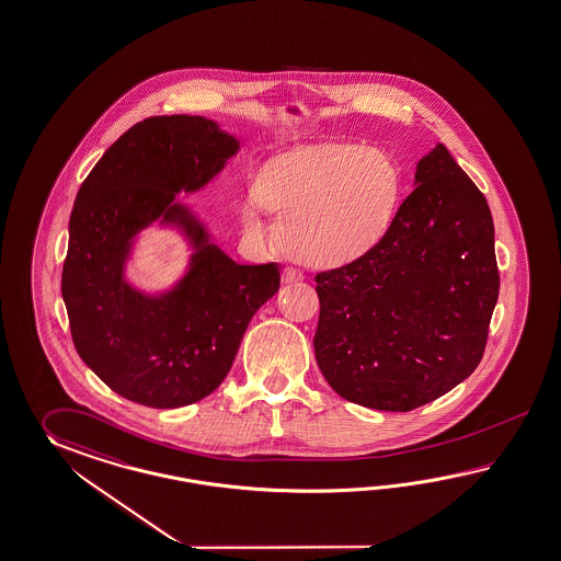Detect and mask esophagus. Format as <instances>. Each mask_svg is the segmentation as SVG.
Returning a JSON list of instances; mask_svg holds the SVG:
<instances>
[{
  "instance_id": "esophagus-1",
  "label": "esophagus",
  "mask_w": 561,
  "mask_h": 561,
  "mask_svg": "<svg viewBox=\"0 0 561 561\" xmlns=\"http://www.w3.org/2000/svg\"><path fill=\"white\" fill-rule=\"evenodd\" d=\"M282 279H284V284H296V282H301V279H304V274H301L300 270H296V267L287 265V267H284Z\"/></svg>"
}]
</instances>
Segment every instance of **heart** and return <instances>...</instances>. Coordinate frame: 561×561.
<instances>
[{
  "instance_id": "1",
  "label": "heart",
  "mask_w": 561,
  "mask_h": 561,
  "mask_svg": "<svg viewBox=\"0 0 561 561\" xmlns=\"http://www.w3.org/2000/svg\"><path fill=\"white\" fill-rule=\"evenodd\" d=\"M401 170L387 151L355 144H318L286 151L263 165L255 191L277 217V239L294 257L341 265L377 245L396 215ZM260 234V210L243 208Z\"/></svg>"
}]
</instances>
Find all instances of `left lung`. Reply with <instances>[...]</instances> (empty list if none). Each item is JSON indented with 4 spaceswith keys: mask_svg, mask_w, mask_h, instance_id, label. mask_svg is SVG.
I'll return each instance as SVG.
<instances>
[{
    "mask_svg": "<svg viewBox=\"0 0 561 561\" xmlns=\"http://www.w3.org/2000/svg\"><path fill=\"white\" fill-rule=\"evenodd\" d=\"M318 367L339 396L411 411L479 367L499 298L491 208L442 144L379 243L316 274Z\"/></svg>",
    "mask_w": 561,
    "mask_h": 561,
    "instance_id": "left-lung-1",
    "label": "left lung"
}]
</instances>
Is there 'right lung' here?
Returning <instances> with one entry per match:
<instances>
[{"label": "right lung", "mask_w": 561, "mask_h": 561, "mask_svg": "<svg viewBox=\"0 0 561 561\" xmlns=\"http://www.w3.org/2000/svg\"><path fill=\"white\" fill-rule=\"evenodd\" d=\"M237 150L205 117H148L103 153L77 194L60 282L70 336L84 365L139 405L172 410L210 396L251 318L279 289L277 263H234L174 203ZM160 216L179 221L197 253L179 287L148 299L124 282L123 263L133 234Z\"/></svg>", "instance_id": "1"}]
</instances>
